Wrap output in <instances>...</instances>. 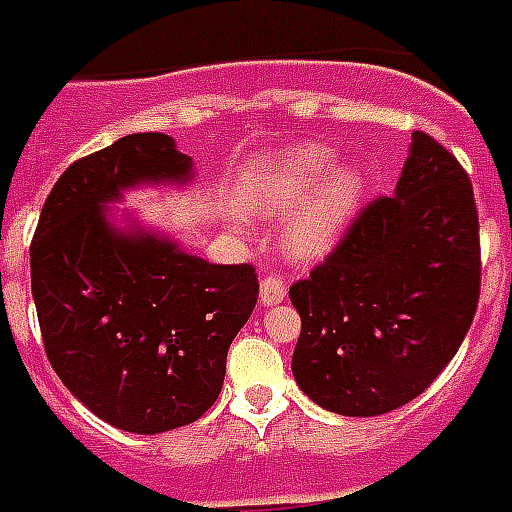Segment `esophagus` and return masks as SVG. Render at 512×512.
<instances>
[{
  "label": "esophagus",
  "instance_id": "obj_1",
  "mask_svg": "<svg viewBox=\"0 0 512 512\" xmlns=\"http://www.w3.org/2000/svg\"><path fill=\"white\" fill-rule=\"evenodd\" d=\"M259 299L264 307H272L278 305L286 299V283L275 275H267V278L261 280V288H259Z\"/></svg>",
  "mask_w": 512,
  "mask_h": 512
}]
</instances>
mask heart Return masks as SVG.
Segmentation results:
<instances>
[{"instance_id":"heart-1","label":"heart","mask_w":512,"mask_h":512,"mask_svg":"<svg viewBox=\"0 0 512 512\" xmlns=\"http://www.w3.org/2000/svg\"><path fill=\"white\" fill-rule=\"evenodd\" d=\"M326 145H299L264 153L245 167L240 202L256 215H286L283 245L297 259H318L332 251L359 207L364 178L359 169L337 167Z\"/></svg>"}]
</instances>
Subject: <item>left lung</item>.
Returning a JSON list of instances; mask_svg holds the SVG:
<instances>
[{
  "label": "left lung",
  "mask_w": 512,
  "mask_h": 512,
  "mask_svg": "<svg viewBox=\"0 0 512 512\" xmlns=\"http://www.w3.org/2000/svg\"><path fill=\"white\" fill-rule=\"evenodd\" d=\"M291 370L315 405L383 416L434 383L480 297L478 207L453 153L413 132L394 197L372 199L310 278Z\"/></svg>",
  "instance_id": "left-lung-1"
}]
</instances>
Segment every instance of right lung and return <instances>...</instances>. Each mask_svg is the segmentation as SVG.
Here are the masks:
<instances>
[{
  "mask_svg": "<svg viewBox=\"0 0 512 512\" xmlns=\"http://www.w3.org/2000/svg\"><path fill=\"white\" fill-rule=\"evenodd\" d=\"M169 134H129L64 169L32 248V297L61 383L107 424L159 434L221 394L226 353L259 299L251 264H210L167 237L107 221L140 183H186Z\"/></svg>",
  "mask_w": 512,
  "mask_h": 512,
  "instance_id": "add662e5",
  "label": "right lung"
}]
</instances>
